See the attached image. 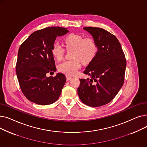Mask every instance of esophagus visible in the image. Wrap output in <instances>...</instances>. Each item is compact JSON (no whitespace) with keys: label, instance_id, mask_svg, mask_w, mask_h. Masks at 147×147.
Here are the masks:
<instances>
[{"label":"esophagus","instance_id":"esophagus-1","mask_svg":"<svg viewBox=\"0 0 147 147\" xmlns=\"http://www.w3.org/2000/svg\"><path fill=\"white\" fill-rule=\"evenodd\" d=\"M71 78H71V76H68V75H67V76H66V79H67V80H70Z\"/></svg>","mask_w":147,"mask_h":147}]
</instances>
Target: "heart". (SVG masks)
<instances>
[{
    "instance_id": "b5f03b06",
    "label": "heart",
    "mask_w": 147,
    "mask_h": 147,
    "mask_svg": "<svg viewBox=\"0 0 147 147\" xmlns=\"http://www.w3.org/2000/svg\"><path fill=\"white\" fill-rule=\"evenodd\" d=\"M64 43L67 49L73 48L70 60L64 61L58 66V70L67 75H74L80 68V61L88 64L94 59L97 53V45L91 37H84L83 35L71 33L67 36ZM65 49L59 43L55 42L52 46L51 53L55 59L63 58Z\"/></svg>"
}]
</instances>
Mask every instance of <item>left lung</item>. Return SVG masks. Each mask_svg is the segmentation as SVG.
Wrapping results in <instances>:
<instances>
[{"label":"left lung","instance_id":"left-lung-1","mask_svg":"<svg viewBox=\"0 0 147 147\" xmlns=\"http://www.w3.org/2000/svg\"><path fill=\"white\" fill-rule=\"evenodd\" d=\"M95 40L98 51L84 74L90 79H80L78 94L83 103L92 107L111 102L125 80L126 61L121 45L113 34L98 27H84Z\"/></svg>","mask_w":147,"mask_h":147}]
</instances>
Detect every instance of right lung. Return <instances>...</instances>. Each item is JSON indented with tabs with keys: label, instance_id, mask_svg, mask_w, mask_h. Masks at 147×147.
<instances>
[{
	"label": "right lung",
	"instance_id": "obj_1",
	"mask_svg": "<svg viewBox=\"0 0 147 147\" xmlns=\"http://www.w3.org/2000/svg\"><path fill=\"white\" fill-rule=\"evenodd\" d=\"M68 32L66 28L46 27L33 33L20 46L16 73L23 94L31 102L46 105L59 98L66 82L65 75L58 73L47 78L46 74L57 70L52 45L57 36Z\"/></svg>",
	"mask_w": 147,
	"mask_h": 147
}]
</instances>
